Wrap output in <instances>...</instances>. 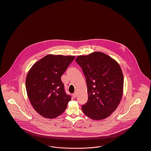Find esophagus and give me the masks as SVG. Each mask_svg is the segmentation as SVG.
<instances>
[{"label": "esophagus", "mask_w": 151, "mask_h": 151, "mask_svg": "<svg viewBox=\"0 0 151 151\" xmlns=\"http://www.w3.org/2000/svg\"><path fill=\"white\" fill-rule=\"evenodd\" d=\"M76 96H77V93H76V92H75V93H73V96L74 98H76Z\"/></svg>", "instance_id": "obj_1"}]
</instances>
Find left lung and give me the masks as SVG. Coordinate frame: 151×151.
Instances as JSON below:
<instances>
[{
  "instance_id": "obj_1",
  "label": "left lung",
  "mask_w": 151,
  "mask_h": 151,
  "mask_svg": "<svg viewBox=\"0 0 151 151\" xmlns=\"http://www.w3.org/2000/svg\"><path fill=\"white\" fill-rule=\"evenodd\" d=\"M75 60L87 84L88 99L82 106L83 112L93 120L107 118L116 109L122 96L124 76L119 65L100 52L79 56Z\"/></svg>"
}]
</instances>
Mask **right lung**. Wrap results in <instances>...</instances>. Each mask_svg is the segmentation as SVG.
<instances>
[{
  "instance_id": "right-lung-1",
  "label": "right lung",
  "mask_w": 151,
  "mask_h": 151,
  "mask_svg": "<svg viewBox=\"0 0 151 151\" xmlns=\"http://www.w3.org/2000/svg\"><path fill=\"white\" fill-rule=\"evenodd\" d=\"M75 56L48 55L36 62L26 79V88L35 110L46 118H55L66 109L71 96L67 95L61 76Z\"/></svg>"
}]
</instances>
